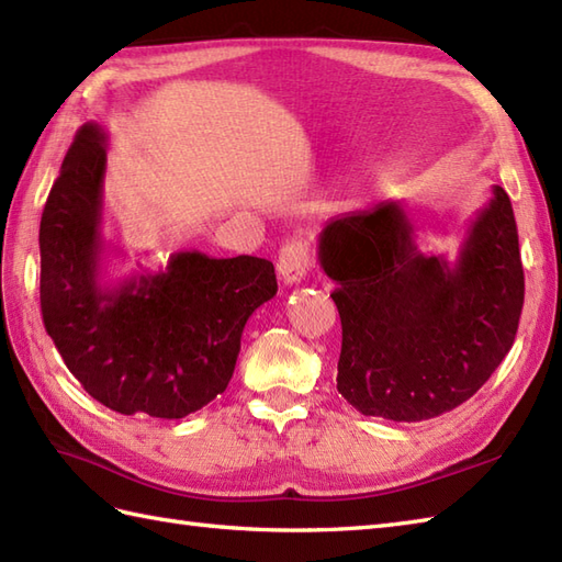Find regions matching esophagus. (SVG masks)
I'll use <instances>...</instances> for the list:
<instances>
[{
    "instance_id": "1",
    "label": "esophagus",
    "mask_w": 562,
    "mask_h": 562,
    "mask_svg": "<svg viewBox=\"0 0 562 562\" xmlns=\"http://www.w3.org/2000/svg\"><path fill=\"white\" fill-rule=\"evenodd\" d=\"M311 266L308 258V249L304 241H286L280 249V258H278V272L284 284H299L306 278V270Z\"/></svg>"
}]
</instances>
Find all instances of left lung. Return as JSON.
I'll use <instances>...</instances> for the list:
<instances>
[{"label": "left lung", "mask_w": 562, "mask_h": 562, "mask_svg": "<svg viewBox=\"0 0 562 562\" xmlns=\"http://www.w3.org/2000/svg\"><path fill=\"white\" fill-rule=\"evenodd\" d=\"M318 260L342 321L337 390L361 414L426 422L460 407L515 342L525 272L501 187L454 263L419 249L400 201L333 217Z\"/></svg>", "instance_id": "left-lung-1"}]
</instances>
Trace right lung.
Segmentation results:
<instances>
[{"label":"right lung","instance_id":"obj_1","mask_svg":"<svg viewBox=\"0 0 562 562\" xmlns=\"http://www.w3.org/2000/svg\"><path fill=\"white\" fill-rule=\"evenodd\" d=\"M110 136L76 134L41 220V308L67 369L104 407L184 419L225 393L251 313L278 294L256 256L172 254L158 272L104 282L102 184Z\"/></svg>","mask_w":562,"mask_h":562}]
</instances>
